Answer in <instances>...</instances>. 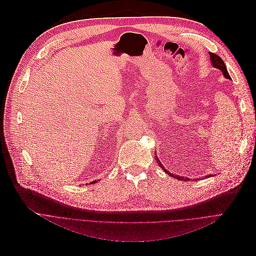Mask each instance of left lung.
<instances>
[{
  "label": "left lung",
  "instance_id": "left-lung-1",
  "mask_svg": "<svg viewBox=\"0 0 256 256\" xmlns=\"http://www.w3.org/2000/svg\"><path fill=\"white\" fill-rule=\"evenodd\" d=\"M209 56H210V63H212V65L214 68H218L219 70H221L222 74H223V76H226V79H230V74H228V72L226 66V64H224L223 60H222L219 56H216V54L212 53V52H209ZM156 158H157V160H158V157H156ZM158 161H159V160H158ZM159 166H161V168H164V171H166V173L168 174L171 177L177 178V180H188V178L182 177V176H180V175H176V176H175V175L170 173L168 171H166V168H164V166H162L161 162H159Z\"/></svg>",
  "mask_w": 256,
  "mask_h": 256
}]
</instances>
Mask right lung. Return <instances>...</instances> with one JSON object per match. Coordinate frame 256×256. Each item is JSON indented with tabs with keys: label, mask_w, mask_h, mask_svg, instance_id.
<instances>
[{
	"label": "right lung",
	"mask_w": 256,
	"mask_h": 256,
	"mask_svg": "<svg viewBox=\"0 0 256 256\" xmlns=\"http://www.w3.org/2000/svg\"><path fill=\"white\" fill-rule=\"evenodd\" d=\"M90 184H92V182H90Z\"/></svg>",
	"instance_id": "obj_1"
}]
</instances>
